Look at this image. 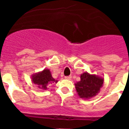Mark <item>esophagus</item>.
Masks as SVG:
<instances>
[{
    "mask_svg": "<svg viewBox=\"0 0 129 129\" xmlns=\"http://www.w3.org/2000/svg\"><path fill=\"white\" fill-rule=\"evenodd\" d=\"M64 78H65L66 79H68V80H70V79H71V78H72V77L70 76H65V77H64Z\"/></svg>",
    "mask_w": 129,
    "mask_h": 129,
    "instance_id": "34e87169",
    "label": "esophagus"
}]
</instances>
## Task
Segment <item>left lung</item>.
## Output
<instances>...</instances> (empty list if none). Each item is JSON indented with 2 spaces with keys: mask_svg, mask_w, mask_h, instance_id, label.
I'll use <instances>...</instances> for the list:
<instances>
[{
  "mask_svg": "<svg viewBox=\"0 0 129 129\" xmlns=\"http://www.w3.org/2000/svg\"><path fill=\"white\" fill-rule=\"evenodd\" d=\"M81 80L75 83L76 92L81 98L88 100L95 96L103 86L104 78L95 74L84 72L81 75Z\"/></svg>",
  "mask_w": 129,
  "mask_h": 129,
  "instance_id": "obj_1",
  "label": "left lung"
}]
</instances>
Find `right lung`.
<instances>
[{"label": "right lung", "mask_w": 129, "mask_h": 129, "mask_svg": "<svg viewBox=\"0 0 129 129\" xmlns=\"http://www.w3.org/2000/svg\"><path fill=\"white\" fill-rule=\"evenodd\" d=\"M31 81L37 85L39 88L46 90L50 84L53 83H57L58 81L53 78L52 73L49 69H44L43 71L33 74L31 76Z\"/></svg>", "instance_id": "add662e5"}]
</instances>
